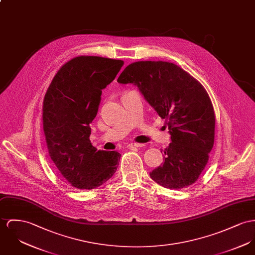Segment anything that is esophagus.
<instances>
[{"label": "esophagus", "mask_w": 255, "mask_h": 255, "mask_svg": "<svg viewBox=\"0 0 255 255\" xmlns=\"http://www.w3.org/2000/svg\"><path fill=\"white\" fill-rule=\"evenodd\" d=\"M142 144H140V143H136V142H132V143H129L127 146L129 147V148H137V147H140Z\"/></svg>", "instance_id": "34e87169"}]
</instances>
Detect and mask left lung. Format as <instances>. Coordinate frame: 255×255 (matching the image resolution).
<instances>
[{
  "instance_id": "obj_1",
  "label": "left lung",
  "mask_w": 255,
  "mask_h": 255,
  "mask_svg": "<svg viewBox=\"0 0 255 255\" xmlns=\"http://www.w3.org/2000/svg\"><path fill=\"white\" fill-rule=\"evenodd\" d=\"M118 82L137 87L159 117L166 119L172 142L164 162L149 173L163 187L193 184L205 169L215 141L216 117L203 85L176 64L138 61L127 66Z\"/></svg>"
}]
</instances>
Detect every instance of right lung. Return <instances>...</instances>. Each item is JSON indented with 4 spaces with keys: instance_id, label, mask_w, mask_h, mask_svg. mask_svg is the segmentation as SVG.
I'll use <instances>...</instances> for the list:
<instances>
[{
    "instance_id": "right-lung-1",
    "label": "right lung",
    "mask_w": 255,
    "mask_h": 255,
    "mask_svg": "<svg viewBox=\"0 0 255 255\" xmlns=\"http://www.w3.org/2000/svg\"><path fill=\"white\" fill-rule=\"evenodd\" d=\"M122 60L79 56L57 72L43 99L42 121L49 156L74 187L93 189L118 170L121 154L97 150L89 139L102 90L116 79Z\"/></svg>"
}]
</instances>
